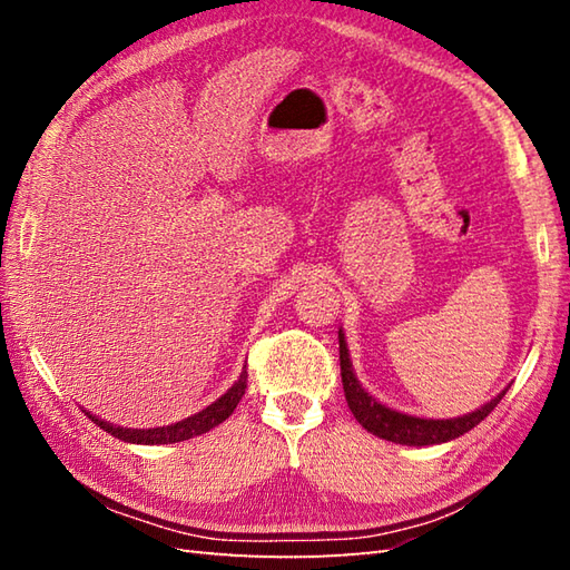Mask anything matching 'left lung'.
Wrapping results in <instances>:
<instances>
[{"mask_svg":"<svg viewBox=\"0 0 570 570\" xmlns=\"http://www.w3.org/2000/svg\"><path fill=\"white\" fill-rule=\"evenodd\" d=\"M337 341H341V377H343L347 406L353 411V416L362 423V429L380 435L384 441L402 443V445H433V443L453 441L458 435L475 429L482 419H488L490 411L498 406L502 402V396L507 394L504 390L485 406H480L478 411H472V414L458 416V419L433 421V419H416L409 414H399V411L380 404L377 399H372L365 390H362V384L357 382L353 372V362H350L343 331H337Z\"/></svg>","mask_w":570,"mask_h":570,"instance_id":"left-lung-1","label":"left lung"}]
</instances>
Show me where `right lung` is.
<instances>
[{
	"mask_svg": "<svg viewBox=\"0 0 570 570\" xmlns=\"http://www.w3.org/2000/svg\"><path fill=\"white\" fill-rule=\"evenodd\" d=\"M247 390V367L242 370L239 380L229 386V390L213 402L210 406H205L198 414H193L184 421L171 423V426H161V429H122V426H112L110 421H102L95 414L88 411V419L95 423V426H100L102 431L112 433L115 439L119 441H127V443H144V445H159V443H178V441H188L193 435H200L205 431H210L215 426H220V423L233 414L237 409L239 399L245 396Z\"/></svg>",
	"mask_w": 570,
	"mask_h": 570,
	"instance_id": "right-lung-1",
	"label": "right lung"
}]
</instances>
